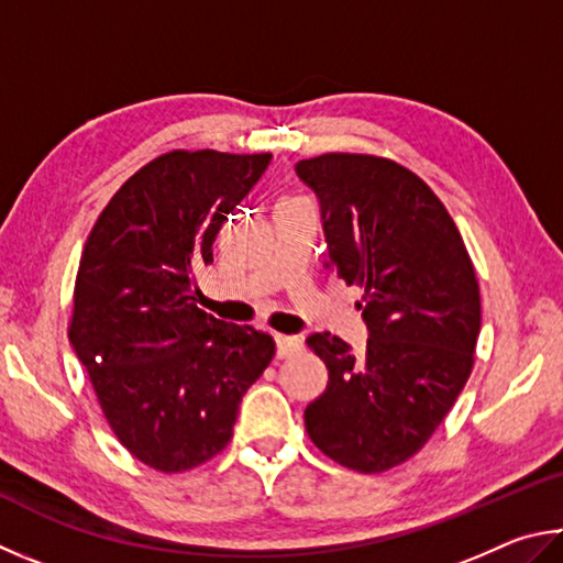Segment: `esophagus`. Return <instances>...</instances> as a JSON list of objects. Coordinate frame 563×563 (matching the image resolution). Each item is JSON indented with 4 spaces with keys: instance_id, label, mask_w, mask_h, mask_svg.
Wrapping results in <instances>:
<instances>
[{
    "instance_id": "1",
    "label": "esophagus",
    "mask_w": 563,
    "mask_h": 563,
    "mask_svg": "<svg viewBox=\"0 0 563 563\" xmlns=\"http://www.w3.org/2000/svg\"><path fill=\"white\" fill-rule=\"evenodd\" d=\"M274 341H276V358H287V356H291V353H297V351H301V339H297V336H274Z\"/></svg>"
}]
</instances>
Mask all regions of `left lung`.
<instances>
[{
	"label": "left lung",
	"instance_id": "1",
	"mask_svg": "<svg viewBox=\"0 0 563 563\" xmlns=\"http://www.w3.org/2000/svg\"><path fill=\"white\" fill-rule=\"evenodd\" d=\"M321 205L329 269L358 284L366 351L329 331L309 349L329 386L303 410L313 445L339 465L383 472L426 445L475 363L479 287L438 195L386 157L327 153L297 163Z\"/></svg>",
	"mask_w": 563,
	"mask_h": 563
}]
</instances>
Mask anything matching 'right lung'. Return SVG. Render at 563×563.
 I'll use <instances>...</instances> for the list:
<instances>
[{
    "instance_id": "add662e5",
    "label": "right lung",
    "mask_w": 563,
    "mask_h": 563,
    "mask_svg": "<svg viewBox=\"0 0 563 563\" xmlns=\"http://www.w3.org/2000/svg\"><path fill=\"white\" fill-rule=\"evenodd\" d=\"M269 153L173 151L98 214L76 274L68 341L108 426L147 467L183 472L227 448L274 339L195 307V272Z\"/></svg>"
}]
</instances>
